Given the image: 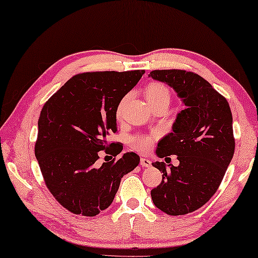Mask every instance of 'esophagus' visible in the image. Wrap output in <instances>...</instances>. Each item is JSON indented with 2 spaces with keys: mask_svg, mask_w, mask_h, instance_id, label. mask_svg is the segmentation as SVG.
<instances>
[{
  "mask_svg": "<svg viewBox=\"0 0 258 258\" xmlns=\"http://www.w3.org/2000/svg\"><path fill=\"white\" fill-rule=\"evenodd\" d=\"M151 164H152L151 160H149V159H141V166L143 168H149V167H151Z\"/></svg>",
  "mask_w": 258,
  "mask_h": 258,
  "instance_id": "1",
  "label": "esophagus"
}]
</instances>
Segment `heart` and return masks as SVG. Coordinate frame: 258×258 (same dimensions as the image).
<instances>
[{"label":"heart","instance_id":"heart-1","mask_svg":"<svg viewBox=\"0 0 258 258\" xmlns=\"http://www.w3.org/2000/svg\"><path fill=\"white\" fill-rule=\"evenodd\" d=\"M144 97L147 100L150 106H154V105L161 104V103H170V91L167 88V86H164L163 83L160 82H151L147 84V86L144 88ZM126 101V97H124L122 99L119 105H117L116 108V116L120 117L122 111H123L124 104ZM152 143V137L150 136H144V137H138L133 139L132 144L135 150H137L139 152H145L150 149Z\"/></svg>","mask_w":258,"mask_h":258}]
</instances>
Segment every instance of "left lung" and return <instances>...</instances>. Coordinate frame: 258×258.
Here are the masks:
<instances>
[{
  "label": "left lung",
  "mask_w": 258,
  "mask_h": 258,
  "mask_svg": "<svg viewBox=\"0 0 258 258\" xmlns=\"http://www.w3.org/2000/svg\"><path fill=\"white\" fill-rule=\"evenodd\" d=\"M149 77L172 88L185 106L155 151L159 158L177 155L179 164L152 163L163 174L159 186L151 191L152 200L171 216L192 213L217 191L233 158L231 108L212 84L192 72L157 70Z\"/></svg>",
  "instance_id": "8db88e82"
}]
</instances>
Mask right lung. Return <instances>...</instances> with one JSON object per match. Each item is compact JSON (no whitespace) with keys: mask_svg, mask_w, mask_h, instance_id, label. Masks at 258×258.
<instances>
[{"mask_svg":"<svg viewBox=\"0 0 258 258\" xmlns=\"http://www.w3.org/2000/svg\"><path fill=\"white\" fill-rule=\"evenodd\" d=\"M143 74L144 71L78 74L42 108L35 157L46 187L71 213L92 217L108 208L122 177L141 161L132 152L115 162L97 164L99 151H109L107 136L117 132V105ZM114 149L122 151L119 144Z\"/></svg>","mask_w":258,"mask_h":258,"instance_id":"1","label":"right lung"}]
</instances>
